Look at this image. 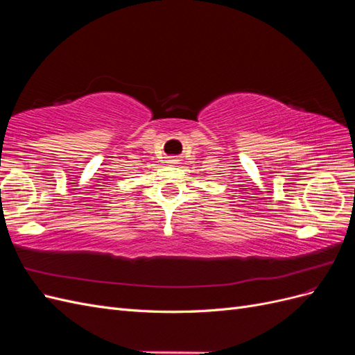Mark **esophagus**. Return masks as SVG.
Here are the masks:
<instances>
[{"label":"esophagus","mask_w":355,"mask_h":355,"mask_svg":"<svg viewBox=\"0 0 355 355\" xmlns=\"http://www.w3.org/2000/svg\"><path fill=\"white\" fill-rule=\"evenodd\" d=\"M168 163H171V164H173V163H178V159H175V158H170V159H168Z\"/></svg>","instance_id":"34e87169"}]
</instances>
